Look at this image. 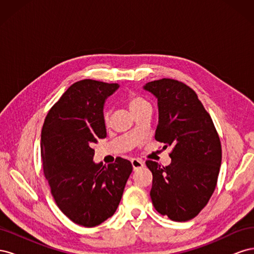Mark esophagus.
<instances>
[{
    "mask_svg": "<svg viewBox=\"0 0 254 254\" xmlns=\"http://www.w3.org/2000/svg\"><path fill=\"white\" fill-rule=\"evenodd\" d=\"M131 164H132V167H133V171L139 170V168H142L144 166V162L141 159H132Z\"/></svg>",
    "mask_w": 254,
    "mask_h": 254,
    "instance_id": "34e87169",
    "label": "esophagus"
}]
</instances>
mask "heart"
<instances>
[{"instance_id":"obj_1","label":"heart","mask_w":254,"mask_h":254,"mask_svg":"<svg viewBox=\"0 0 254 254\" xmlns=\"http://www.w3.org/2000/svg\"><path fill=\"white\" fill-rule=\"evenodd\" d=\"M126 104L128 106V108L132 114H135L136 112L141 111L142 109L146 108V107H150L149 102L147 99L144 98L142 95L134 93V92H131V93H129L126 97ZM104 122L106 124H108L109 122V118H110V112L108 109H105L104 110Z\"/></svg>"}]
</instances>
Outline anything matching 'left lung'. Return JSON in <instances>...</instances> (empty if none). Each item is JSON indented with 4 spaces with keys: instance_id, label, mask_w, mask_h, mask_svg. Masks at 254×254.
Masks as SVG:
<instances>
[{
    "instance_id": "left-lung-1",
    "label": "left lung",
    "mask_w": 254,
    "mask_h": 254,
    "mask_svg": "<svg viewBox=\"0 0 254 254\" xmlns=\"http://www.w3.org/2000/svg\"><path fill=\"white\" fill-rule=\"evenodd\" d=\"M144 89L158 98L155 139L165 148L173 147L170 165L146 161L152 173V204L174 221L190 220L216 188L221 164L218 133L195 91L186 83L163 78L147 82Z\"/></svg>"
}]
</instances>
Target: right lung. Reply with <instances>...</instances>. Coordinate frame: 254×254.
Wrapping results in <instances>:
<instances>
[{
    "mask_svg": "<svg viewBox=\"0 0 254 254\" xmlns=\"http://www.w3.org/2000/svg\"><path fill=\"white\" fill-rule=\"evenodd\" d=\"M118 83L83 79L73 83L54 105L41 131L44 176L58 207L75 224L101 225L117 211L132 172L121 157L108 166L93 161L92 148L107 135L104 104Z\"/></svg>",
    "mask_w": 254,
    "mask_h": 254,
    "instance_id": "1",
    "label": "right lung"
}]
</instances>
